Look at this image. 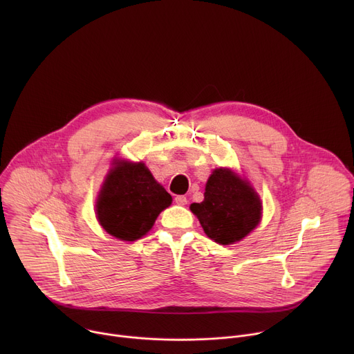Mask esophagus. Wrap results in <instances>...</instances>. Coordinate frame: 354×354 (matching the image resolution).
Listing matches in <instances>:
<instances>
[{
	"label": "esophagus",
	"mask_w": 354,
	"mask_h": 354,
	"mask_svg": "<svg viewBox=\"0 0 354 354\" xmlns=\"http://www.w3.org/2000/svg\"><path fill=\"white\" fill-rule=\"evenodd\" d=\"M175 203L179 205V206H185V205H187V198L185 196H176L175 197Z\"/></svg>",
	"instance_id": "obj_1"
}]
</instances>
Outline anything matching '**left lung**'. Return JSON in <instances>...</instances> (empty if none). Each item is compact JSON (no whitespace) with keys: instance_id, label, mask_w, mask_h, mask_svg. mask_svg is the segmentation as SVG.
<instances>
[{"instance_id":"left-lung-1","label":"left lung","mask_w":354,"mask_h":354,"mask_svg":"<svg viewBox=\"0 0 354 354\" xmlns=\"http://www.w3.org/2000/svg\"><path fill=\"white\" fill-rule=\"evenodd\" d=\"M209 238L221 245L241 241L262 216V203L245 180L230 169H216L206 183L205 200L190 205Z\"/></svg>"}]
</instances>
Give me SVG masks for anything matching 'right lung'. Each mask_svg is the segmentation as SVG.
Returning <instances> with one entry per match:
<instances>
[{
  "mask_svg": "<svg viewBox=\"0 0 354 354\" xmlns=\"http://www.w3.org/2000/svg\"><path fill=\"white\" fill-rule=\"evenodd\" d=\"M171 203V194L142 162H116L100 190L96 214L106 232L122 241H136Z\"/></svg>",
  "mask_w": 354,
  "mask_h": 354,
  "instance_id": "right-lung-1",
  "label": "right lung"
}]
</instances>
